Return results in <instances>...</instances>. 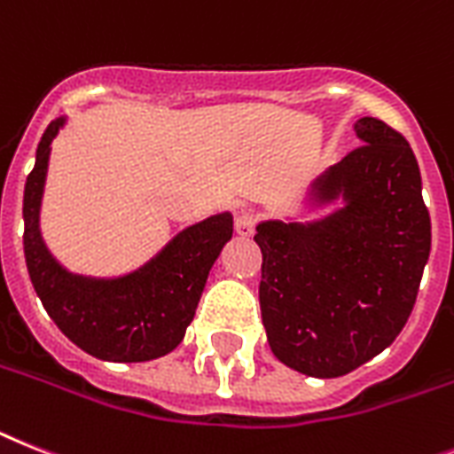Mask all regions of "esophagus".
<instances>
[{
	"instance_id": "34e87169",
	"label": "esophagus",
	"mask_w": 454,
	"mask_h": 454,
	"mask_svg": "<svg viewBox=\"0 0 454 454\" xmlns=\"http://www.w3.org/2000/svg\"><path fill=\"white\" fill-rule=\"evenodd\" d=\"M256 223H258V215L254 212V209H242V212L235 215V231H238V235H242V238L254 235Z\"/></svg>"
}]
</instances>
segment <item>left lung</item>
I'll return each instance as SVG.
<instances>
[{"mask_svg":"<svg viewBox=\"0 0 454 454\" xmlns=\"http://www.w3.org/2000/svg\"><path fill=\"white\" fill-rule=\"evenodd\" d=\"M360 145L314 182L346 205L316 223L262 221L261 314L277 360L316 379L344 376L397 339L432 249L420 168L402 133L356 121Z\"/></svg>","mask_w":454,"mask_h":454,"instance_id":"1","label":"left lung"}]
</instances>
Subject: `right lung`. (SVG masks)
<instances>
[{
	"label": "right lung",
	"mask_w": 454,
	"mask_h": 454,
	"mask_svg": "<svg viewBox=\"0 0 454 454\" xmlns=\"http://www.w3.org/2000/svg\"><path fill=\"white\" fill-rule=\"evenodd\" d=\"M62 124L51 121L41 136L22 198V245L34 291L57 327L98 360L145 363L166 356L193 321L209 270L233 235V216L223 212L184 228L159 256L120 279L68 274L45 249L39 231L51 143Z\"/></svg>",
	"instance_id": "1"
}]
</instances>
